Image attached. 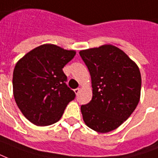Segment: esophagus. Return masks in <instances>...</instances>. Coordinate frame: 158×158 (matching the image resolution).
Returning <instances> with one entry per match:
<instances>
[{
    "instance_id": "1",
    "label": "esophagus",
    "mask_w": 158,
    "mask_h": 158,
    "mask_svg": "<svg viewBox=\"0 0 158 158\" xmlns=\"http://www.w3.org/2000/svg\"><path fill=\"white\" fill-rule=\"evenodd\" d=\"M74 93H75V94H78L79 93V91H80V89L79 88H78V89H74Z\"/></svg>"
}]
</instances>
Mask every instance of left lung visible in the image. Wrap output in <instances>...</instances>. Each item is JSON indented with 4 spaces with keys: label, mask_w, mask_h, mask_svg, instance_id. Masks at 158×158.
Instances as JSON below:
<instances>
[{
    "label": "left lung",
    "mask_w": 158,
    "mask_h": 158,
    "mask_svg": "<svg viewBox=\"0 0 158 158\" xmlns=\"http://www.w3.org/2000/svg\"><path fill=\"white\" fill-rule=\"evenodd\" d=\"M91 76L93 96L81 106L85 125L110 132L127 121L140 101L141 77L137 64L117 47L105 44L81 50Z\"/></svg>",
    "instance_id": "left-lung-1"
}]
</instances>
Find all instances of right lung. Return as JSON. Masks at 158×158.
<instances>
[{"label":"right lung","instance_id":"obj_1","mask_svg":"<svg viewBox=\"0 0 158 158\" xmlns=\"http://www.w3.org/2000/svg\"><path fill=\"white\" fill-rule=\"evenodd\" d=\"M75 50L46 43L20 58L14 68L13 95L23 115L37 127L61 119L75 94L65 82L63 68L75 56Z\"/></svg>","mask_w":158,"mask_h":158}]
</instances>
